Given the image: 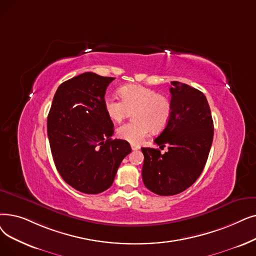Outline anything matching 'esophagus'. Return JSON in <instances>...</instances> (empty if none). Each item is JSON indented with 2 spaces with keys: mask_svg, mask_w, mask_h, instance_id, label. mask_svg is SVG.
Wrapping results in <instances>:
<instances>
[{
  "mask_svg": "<svg viewBox=\"0 0 256 256\" xmlns=\"http://www.w3.org/2000/svg\"><path fill=\"white\" fill-rule=\"evenodd\" d=\"M130 146H132V150H138L140 148V146H136V144H132Z\"/></svg>",
  "mask_w": 256,
  "mask_h": 256,
  "instance_id": "esophagus-1",
  "label": "esophagus"
}]
</instances>
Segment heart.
Returning <instances> with one entry per match:
<instances>
[{"instance_id":"obj_1","label":"heart","mask_w":256,"mask_h":256,"mask_svg":"<svg viewBox=\"0 0 256 256\" xmlns=\"http://www.w3.org/2000/svg\"><path fill=\"white\" fill-rule=\"evenodd\" d=\"M121 100L108 96L104 99V110L110 120L121 122L132 112L134 121L117 130L120 139L132 144H140L150 130L160 132L168 124L172 106L170 99L163 94L141 84H128L119 88Z\"/></svg>"}]
</instances>
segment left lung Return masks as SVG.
<instances>
[{
    "mask_svg": "<svg viewBox=\"0 0 256 256\" xmlns=\"http://www.w3.org/2000/svg\"><path fill=\"white\" fill-rule=\"evenodd\" d=\"M172 112L168 124L154 141L160 148H142V180L159 196L178 194L202 174L214 139V120L205 95L196 88L172 82Z\"/></svg>",
    "mask_w": 256,
    "mask_h": 256,
    "instance_id": "1",
    "label": "left lung"
}]
</instances>
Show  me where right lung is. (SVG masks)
<instances>
[{"instance_id":"obj_1","label":"right lung","mask_w":256,"mask_h":256,"mask_svg":"<svg viewBox=\"0 0 256 256\" xmlns=\"http://www.w3.org/2000/svg\"><path fill=\"white\" fill-rule=\"evenodd\" d=\"M114 80L86 72L62 82L48 115L56 170L66 183L84 194H97L112 186L121 161L132 152L128 141L110 138L114 124L104 102Z\"/></svg>"}]
</instances>
